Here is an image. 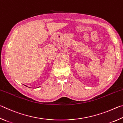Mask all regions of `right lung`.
<instances>
[{
    "instance_id": "obj_1",
    "label": "right lung",
    "mask_w": 123,
    "mask_h": 123,
    "mask_svg": "<svg viewBox=\"0 0 123 123\" xmlns=\"http://www.w3.org/2000/svg\"><path fill=\"white\" fill-rule=\"evenodd\" d=\"M25 86H26V85H25Z\"/></svg>"
}]
</instances>
